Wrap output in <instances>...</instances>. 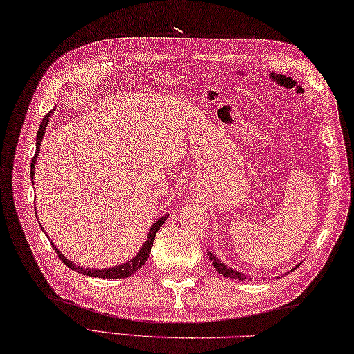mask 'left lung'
Wrapping results in <instances>:
<instances>
[{
    "label": "left lung",
    "instance_id": "left-lung-1",
    "mask_svg": "<svg viewBox=\"0 0 354 354\" xmlns=\"http://www.w3.org/2000/svg\"><path fill=\"white\" fill-rule=\"evenodd\" d=\"M208 255H209V260L213 261V266L216 268V270H217V272H219L221 275L228 277V278H236V280H239V281L251 280V277H248V275H245L243 272H239V270H236V269H232V268L225 265V263L221 261L219 259H217L213 252L208 251ZM298 266H299V265H297L295 268H292V270H295ZM277 278H278V277H277Z\"/></svg>",
    "mask_w": 354,
    "mask_h": 354
}]
</instances>
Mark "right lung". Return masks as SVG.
<instances>
[{
	"label": "right lung",
	"mask_w": 354,
	"mask_h": 354,
	"mask_svg": "<svg viewBox=\"0 0 354 354\" xmlns=\"http://www.w3.org/2000/svg\"><path fill=\"white\" fill-rule=\"evenodd\" d=\"M55 111V109H53ZM53 111H50L47 115H45L42 118L41 122V126L39 129H37V135H36V152H35V156L32 160V165H30V176H32L33 179V175H35V165H36V161H37V153H39V149H41V142L44 140V135H45V131H47L48 127V123H50V118L53 115ZM37 214V213H36ZM169 214L165 216H161L160 219H156V222H153L152 225H150V230L147 232V237L145 240V243H142V246L140 248V251L135 254V257L131 259L129 261L126 263H122V265H115V266H111V268H100V269H95V268H85V266H80V265H76V263L71 261L70 259H66L65 255L57 250L56 245L51 242L50 237L48 240L51 242L53 248H55V251L57 252L59 259H61L64 261V265H66L68 268H71L73 270H76V272L79 274H84V275H88V277H97V278H126V277H131L132 274L137 272V270L140 268L145 266V263L149 259V254H150V250H152V245H153V240H155V236L158 230H160L162 227V223L167 221ZM41 225V223H39ZM42 228V225H41ZM44 231V228H42ZM45 232V231H44ZM47 234V232H45Z\"/></svg>",
	"instance_id": "add662e5"
}]
</instances>
